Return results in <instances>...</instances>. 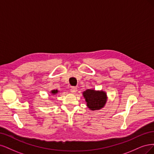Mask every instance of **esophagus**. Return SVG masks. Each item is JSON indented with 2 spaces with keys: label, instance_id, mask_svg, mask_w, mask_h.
Returning <instances> with one entry per match:
<instances>
[{
  "label": "esophagus",
  "instance_id": "1",
  "mask_svg": "<svg viewBox=\"0 0 154 154\" xmlns=\"http://www.w3.org/2000/svg\"><path fill=\"white\" fill-rule=\"evenodd\" d=\"M77 89L76 87H72V88L70 89V91L72 93H75V92H77Z\"/></svg>",
  "mask_w": 154,
  "mask_h": 154
}]
</instances>
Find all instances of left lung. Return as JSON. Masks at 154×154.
<instances>
[{
  "label": "left lung",
  "mask_w": 154,
  "mask_h": 154,
  "mask_svg": "<svg viewBox=\"0 0 154 154\" xmlns=\"http://www.w3.org/2000/svg\"><path fill=\"white\" fill-rule=\"evenodd\" d=\"M82 94L87 102L88 107L91 111L100 109L105 106L107 100L106 93L103 91L89 89L84 91Z\"/></svg>",
  "instance_id": "obj_1"
}]
</instances>
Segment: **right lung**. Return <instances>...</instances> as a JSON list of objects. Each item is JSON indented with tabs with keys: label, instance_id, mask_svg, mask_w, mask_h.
<instances>
[{
	"label": "right lung",
	"instance_id": "1",
	"mask_svg": "<svg viewBox=\"0 0 154 154\" xmlns=\"http://www.w3.org/2000/svg\"><path fill=\"white\" fill-rule=\"evenodd\" d=\"M58 93V90H52L51 91V93L53 94V95H56V93Z\"/></svg>",
	"mask_w": 154,
	"mask_h": 154
}]
</instances>
